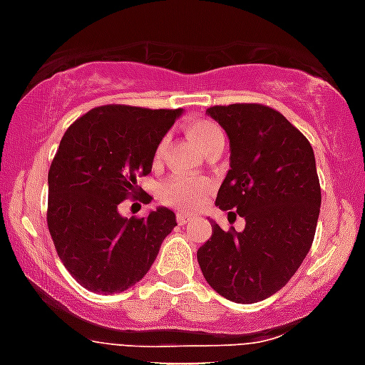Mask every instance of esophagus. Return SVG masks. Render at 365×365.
<instances>
[{"mask_svg":"<svg viewBox=\"0 0 365 365\" xmlns=\"http://www.w3.org/2000/svg\"><path fill=\"white\" fill-rule=\"evenodd\" d=\"M191 219H192V213H187V211H178L176 213V220L180 222V225H187Z\"/></svg>","mask_w":365,"mask_h":365,"instance_id":"1","label":"esophagus"}]
</instances>
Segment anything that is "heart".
<instances>
[{"label": "heart", "instance_id": "1", "mask_svg": "<svg viewBox=\"0 0 365 365\" xmlns=\"http://www.w3.org/2000/svg\"><path fill=\"white\" fill-rule=\"evenodd\" d=\"M187 135L198 148L206 154L211 146H215L217 143H225V133L220 130L215 122L206 120V118H198V120H191L185 128ZM163 145H159L155 150V159L161 155ZM211 183L207 178H187V176H173L161 189V198L167 204H173L178 207H185V210H192V207L200 206L202 200L206 198L207 191H210Z\"/></svg>", "mask_w": 365, "mask_h": 365}]
</instances>
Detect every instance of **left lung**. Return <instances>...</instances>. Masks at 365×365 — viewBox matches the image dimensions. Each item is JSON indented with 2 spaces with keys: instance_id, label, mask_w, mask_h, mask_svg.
Masks as SVG:
<instances>
[{
  "instance_id": "left-lung-1",
  "label": "left lung",
  "mask_w": 365,
  "mask_h": 365,
  "mask_svg": "<svg viewBox=\"0 0 365 365\" xmlns=\"http://www.w3.org/2000/svg\"><path fill=\"white\" fill-rule=\"evenodd\" d=\"M206 113L230 139V170L215 204L228 217H245V230L225 232L213 222L197 258L219 295L252 304L286 286L312 247L321 207L314 150L286 116L262 103Z\"/></svg>"
}]
</instances>
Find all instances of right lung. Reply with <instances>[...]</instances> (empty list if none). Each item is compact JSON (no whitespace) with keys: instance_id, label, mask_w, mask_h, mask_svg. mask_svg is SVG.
I'll return each mask as SVG.
<instances>
[{"instance_id":"add662e5","label":"right lung","mask_w":365,"mask_h":365,"mask_svg":"<svg viewBox=\"0 0 365 365\" xmlns=\"http://www.w3.org/2000/svg\"><path fill=\"white\" fill-rule=\"evenodd\" d=\"M182 109L94 107L64 131L48 173V230L61 262L94 293H120L145 277L176 226L168 207L122 217L125 198L152 200L137 185ZM143 195V197L140 195Z\"/></svg>"}]
</instances>
